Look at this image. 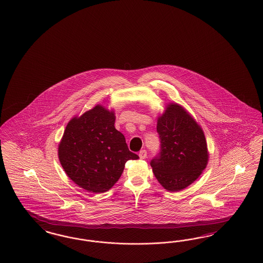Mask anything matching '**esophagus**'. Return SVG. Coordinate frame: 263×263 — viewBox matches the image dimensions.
Wrapping results in <instances>:
<instances>
[{
  "label": "esophagus",
  "instance_id": "obj_1",
  "mask_svg": "<svg viewBox=\"0 0 263 263\" xmlns=\"http://www.w3.org/2000/svg\"><path fill=\"white\" fill-rule=\"evenodd\" d=\"M138 155H139V158L141 160H145L147 158V151L146 150H141Z\"/></svg>",
  "mask_w": 263,
  "mask_h": 263
}]
</instances>
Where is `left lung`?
<instances>
[{
    "label": "left lung",
    "instance_id": "8db88e82",
    "mask_svg": "<svg viewBox=\"0 0 263 263\" xmlns=\"http://www.w3.org/2000/svg\"><path fill=\"white\" fill-rule=\"evenodd\" d=\"M157 132L161 153L153 159L155 177L168 192H179L193 184L209 160L203 129L178 103L170 102L158 117Z\"/></svg>",
    "mask_w": 263,
    "mask_h": 263
}]
</instances>
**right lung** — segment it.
Returning a JSON list of instances; mask_svg holds the SVG:
<instances>
[{"instance_id":"obj_1","label":"right lung","mask_w":263,"mask_h":263,"mask_svg":"<svg viewBox=\"0 0 263 263\" xmlns=\"http://www.w3.org/2000/svg\"><path fill=\"white\" fill-rule=\"evenodd\" d=\"M114 124V110L97 104L71 119L60 141L62 167L87 192H107L121 177L125 163L139 158L128 150L125 136Z\"/></svg>"}]
</instances>
